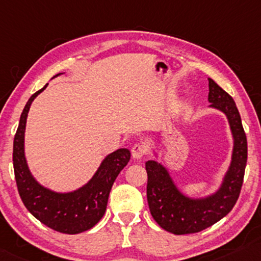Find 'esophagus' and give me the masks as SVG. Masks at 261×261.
Masks as SVG:
<instances>
[{"label": "esophagus", "mask_w": 261, "mask_h": 261, "mask_svg": "<svg viewBox=\"0 0 261 261\" xmlns=\"http://www.w3.org/2000/svg\"><path fill=\"white\" fill-rule=\"evenodd\" d=\"M131 155L136 160H141L142 157H144L146 155L145 146L142 144H135L131 149Z\"/></svg>", "instance_id": "34e87169"}]
</instances>
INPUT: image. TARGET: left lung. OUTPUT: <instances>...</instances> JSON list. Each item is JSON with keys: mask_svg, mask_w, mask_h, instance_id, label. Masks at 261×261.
<instances>
[{"mask_svg": "<svg viewBox=\"0 0 261 261\" xmlns=\"http://www.w3.org/2000/svg\"><path fill=\"white\" fill-rule=\"evenodd\" d=\"M208 100L212 108L226 113L234 137L232 163L221 188L213 196L192 200L183 196L171 181L167 169L155 161L145 163L148 174L146 196L152 218L163 229L176 236L201 232L232 211L239 199L247 162V138L233 98L213 79Z\"/></svg>", "mask_w": 261, "mask_h": 261, "instance_id": "8db88e82", "label": "left lung"}]
</instances>
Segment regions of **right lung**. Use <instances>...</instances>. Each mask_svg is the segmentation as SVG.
<instances>
[{
  "label": "right lung",
  "mask_w": 261,
  "mask_h": 261,
  "mask_svg": "<svg viewBox=\"0 0 261 261\" xmlns=\"http://www.w3.org/2000/svg\"><path fill=\"white\" fill-rule=\"evenodd\" d=\"M47 85L48 84L29 98L21 113L19 127L14 137V174L22 202L33 216L57 232L78 234L92 228L105 214L113 182L129 163L131 155L127 149H118L110 153L102 161L92 179L73 193L58 194L40 186L29 172L24 159L23 142L29 108L36 95L41 93Z\"/></svg>",
  "instance_id": "right-lung-1"
}]
</instances>
